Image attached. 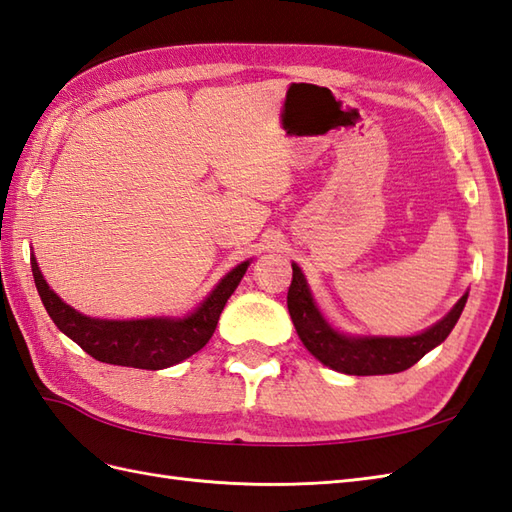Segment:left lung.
<instances>
[{"instance_id":"left-lung-1","label":"left lung","mask_w":512,"mask_h":512,"mask_svg":"<svg viewBox=\"0 0 512 512\" xmlns=\"http://www.w3.org/2000/svg\"><path fill=\"white\" fill-rule=\"evenodd\" d=\"M467 292L451 310L414 336H355L336 329L320 312L314 294L299 264L292 261V283L288 290V310L305 349L318 362L344 375H390L417 364L425 353L445 342L465 310Z\"/></svg>"}]
</instances>
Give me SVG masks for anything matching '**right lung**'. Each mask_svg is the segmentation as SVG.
<instances>
[{
	"label": "right lung",
	"instance_id": "obj_1",
	"mask_svg": "<svg viewBox=\"0 0 512 512\" xmlns=\"http://www.w3.org/2000/svg\"><path fill=\"white\" fill-rule=\"evenodd\" d=\"M251 261L253 259H246L229 270L216 283V288L198 303V307L185 316L109 320L85 316L67 305L47 285L37 257L34 253L30 255L34 285H37L41 301L54 325L98 362L146 368V371H161V368L174 366L205 347L216 331L224 305L240 285Z\"/></svg>",
	"mask_w": 512,
	"mask_h": 512
}]
</instances>
